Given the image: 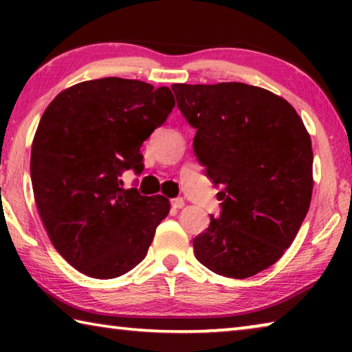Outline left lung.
Instances as JSON below:
<instances>
[{
	"label": "left lung",
	"instance_id": "1",
	"mask_svg": "<svg viewBox=\"0 0 352 352\" xmlns=\"http://www.w3.org/2000/svg\"><path fill=\"white\" fill-rule=\"evenodd\" d=\"M153 87L104 77L62 91L34 136L35 205L52 245L76 270L110 279L146 258L169 214L163 195L126 188L121 172L144 169L140 147L169 113L153 105Z\"/></svg>",
	"mask_w": 352,
	"mask_h": 352
}]
</instances>
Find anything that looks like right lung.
Listing matches in <instances>:
<instances>
[{
  "label": "right lung",
  "instance_id": "1",
  "mask_svg": "<svg viewBox=\"0 0 352 352\" xmlns=\"http://www.w3.org/2000/svg\"><path fill=\"white\" fill-rule=\"evenodd\" d=\"M197 129L194 151L219 192V216L194 254L226 278H250L281 258L312 199V144L287 100L241 82L190 85L178 104Z\"/></svg>",
  "mask_w": 352,
  "mask_h": 352
}]
</instances>
